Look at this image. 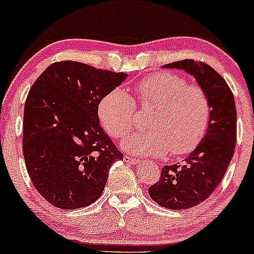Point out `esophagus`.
<instances>
[{"label": "esophagus", "mask_w": 254, "mask_h": 254, "mask_svg": "<svg viewBox=\"0 0 254 254\" xmlns=\"http://www.w3.org/2000/svg\"><path fill=\"white\" fill-rule=\"evenodd\" d=\"M123 160H124V162H127V164H131V165H138L139 164V160L135 159V157H130V156L125 155L123 157Z\"/></svg>", "instance_id": "34e87169"}]
</instances>
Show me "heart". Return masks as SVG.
<instances>
[{
    "mask_svg": "<svg viewBox=\"0 0 254 254\" xmlns=\"http://www.w3.org/2000/svg\"><path fill=\"white\" fill-rule=\"evenodd\" d=\"M136 103L123 88H116L101 99L98 116L105 131L113 138L124 137L135 124L136 104L155 107L145 129L122 142L124 150L138 156H165L190 153L205 133L210 103L205 92L173 72H157L136 83Z\"/></svg>",
    "mask_w": 254,
    "mask_h": 254,
    "instance_id": "1",
    "label": "heart"
}]
</instances>
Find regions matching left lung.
I'll return each instance as SVG.
<instances>
[{
    "mask_svg": "<svg viewBox=\"0 0 254 254\" xmlns=\"http://www.w3.org/2000/svg\"><path fill=\"white\" fill-rule=\"evenodd\" d=\"M164 68L179 69L193 76L210 103L206 132L196 149L183 165L165 166L159 182L148 189L159 205L182 210L204 202L223 179L237 143V109L228 84L208 64L184 60Z\"/></svg>",
    "mask_w": 254,
    "mask_h": 254,
    "instance_id": "left-lung-1",
    "label": "left lung"
}]
</instances>
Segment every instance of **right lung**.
I'll list each match as a JSON object with an SVG mask.
<instances>
[{"instance_id": "obj_1", "label": "right lung", "mask_w": 254, "mask_h": 254, "mask_svg": "<svg viewBox=\"0 0 254 254\" xmlns=\"http://www.w3.org/2000/svg\"><path fill=\"white\" fill-rule=\"evenodd\" d=\"M127 77L64 61L48 66L31 87L22 150L34 188L52 205L75 210L94 203L111 165L123 160L101 127L98 106Z\"/></svg>"}]
</instances>
